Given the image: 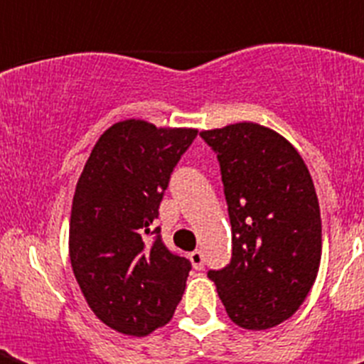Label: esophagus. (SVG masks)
Listing matches in <instances>:
<instances>
[{"label": "esophagus", "mask_w": 364, "mask_h": 364, "mask_svg": "<svg viewBox=\"0 0 364 364\" xmlns=\"http://www.w3.org/2000/svg\"><path fill=\"white\" fill-rule=\"evenodd\" d=\"M188 260H191V264H193L194 270H202L204 268V253L202 251H193V253H188Z\"/></svg>", "instance_id": "34e87169"}]
</instances>
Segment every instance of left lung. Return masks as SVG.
Wrapping results in <instances>:
<instances>
[{"mask_svg":"<svg viewBox=\"0 0 364 364\" xmlns=\"http://www.w3.org/2000/svg\"><path fill=\"white\" fill-rule=\"evenodd\" d=\"M217 153L232 225V260L208 274L228 317L266 331L293 316L321 262V213L308 166L257 122L202 130Z\"/></svg>","mask_w":364,"mask_h":364,"instance_id":"1","label":"left lung"}]
</instances>
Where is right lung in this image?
I'll return each instance as SVG.
<instances>
[{"label":"right lung","instance_id":"obj_1","mask_svg":"<svg viewBox=\"0 0 364 364\" xmlns=\"http://www.w3.org/2000/svg\"><path fill=\"white\" fill-rule=\"evenodd\" d=\"M196 134L141 119L115 122L100 136L77 181L71 268L88 308L117 333L147 336L170 321L181 300L191 262L160 236L145 242V234Z\"/></svg>","mask_w":364,"mask_h":364}]
</instances>
